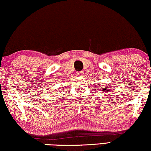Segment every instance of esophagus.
<instances>
[{"mask_svg": "<svg viewBox=\"0 0 151 151\" xmlns=\"http://www.w3.org/2000/svg\"><path fill=\"white\" fill-rule=\"evenodd\" d=\"M82 74H83V73H82V71L78 72V73H77V76H82Z\"/></svg>", "mask_w": 151, "mask_h": 151, "instance_id": "1", "label": "esophagus"}]
</instances>
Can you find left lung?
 Returning a JSON list of instances; mask_svg holds the SVG:
<instances>
[{"label": "left lung", "mask_w": 151, "mask_h": 151, "mask_svg": "<svg viewBox=\"0 0 151 151\" xmlns=\"http://www.w3.org/2000/svg\"><path fill=\"white\" fill-rule=\"evenodd\" d=\"M111 87H108V86H103V87H101L100 89L101 91H103V92H105V93H110L111 91Z\"/></svg>", "instance_id": "left-lung-1"}]
</instances>
